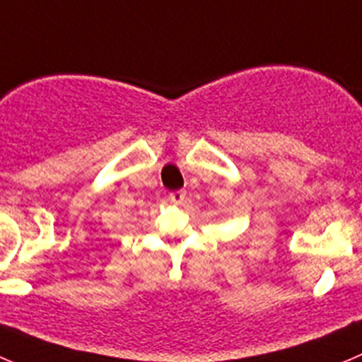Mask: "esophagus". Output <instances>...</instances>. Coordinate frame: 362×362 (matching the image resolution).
Returning <instances> with one entry per match:
<instances>
[{
    "label": "esophagus",
    "instance_id": "1",
    "mask_svg": "<svg viewBox=\"0 0 362 362\" xmlns=\"http://www.w3.org/2000/svg\"><path fill=\"white\" fill-rule=\"evenodd\" d=\"M185 198V191L184 189H180V191H173L170 192V200L175 202V204H182Z\"/></svg>",
    "mask_w": 362,
    "mask_h": 362
}]
</instances>
